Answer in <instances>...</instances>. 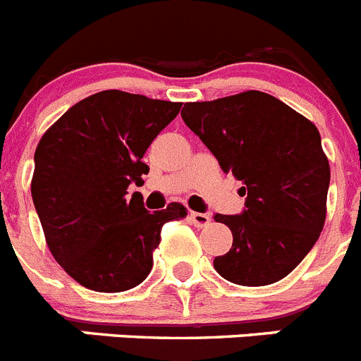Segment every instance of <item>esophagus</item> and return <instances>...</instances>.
<instances>
[{"mask_svg":"<svg viewBox=\"0 0 361 361\" xmlns=\"http://www.w3.org/2000/svg\"><path fill=\"white\" fill-rule=\"evenodd\" d=\"M188 216H190V221H192L194 226H197V228H203V226H207L210 223V216H209V214L190 212V214H188Z\"/></svg>","mask_w":361,"mask_h":361,"instance_id":"34e87169","label":"esophagus"}]
</instances>
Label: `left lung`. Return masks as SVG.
<instances>
[{
    "instance_id": "obj_1",
    "label": "left lung",
    "mask_w": 361,
    "mask_h": 361,
    "mask_svg": "<svg viewBox=\"0 0 361 361\" xmlns=\"http://www.w3.org/2000/svg\"><path fill=\"white\" fill-rule=\"evenodd\" d=\"M181 118L223 173L245 185L243 214L214 216L233 235L230 252L214 259L216 271L241 286L284 279L310 253L326 223L331 171L317 126L255 90L187 102Z\"/></svg>"
}]
</instances>
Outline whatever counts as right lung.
<instances>
[{
  "label": "right lung",
  "instance_id": "1",
  "mask_svg": "<svg viewBox=\"0 0 361 361\" xmlns=\"http://www.w3.org/2000/svg\"><path fill=\"white\" fill-rule=\"evenodd\" d=\"M180 102L106 90L71 106L39 140L32 200L47 245L87 290L118 293L145 281L161 226L181 219L180 203L149 212L128 187L142 181L151 142Z\"/></svg>",
  "mask_w": 361,
  "mask_h": 361
}]
</instances>
